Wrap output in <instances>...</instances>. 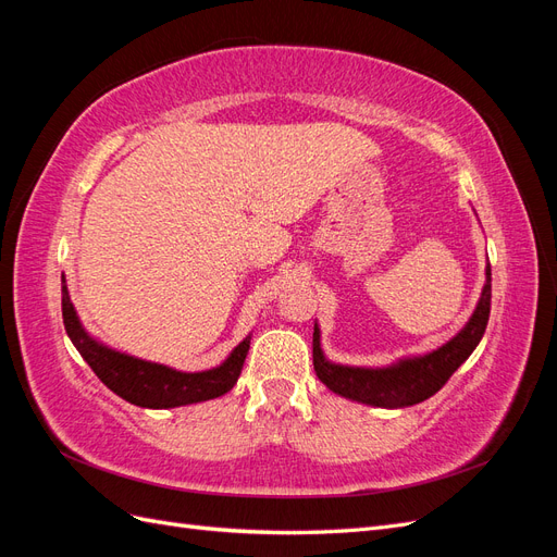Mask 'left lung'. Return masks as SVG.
Segmentation results:
<instances>
[{"label":"left lung","mask_w":557,"mask_h":557,"mask_svg":"<svg viewBox=\"0 0 557 557\" xmlns=\"http://www.w3.org/2000/svg\"><path fill=\"white\" fill-rule=\"evenodd\" d=\"M491 264L485 269V288L479 307L471 315L467 327L453 336L448 344L432 350L430 356L404 360L387 369H356L342 367L325 360L320 350V332L313 327V369L315 376L323 381L332 393L356 399L362 404L383 409L413 407L440 393L448 379L458 372V367L471 356L485 332L487 318H491Z\"/></svg>","instance_id":"1"}]
</instances>
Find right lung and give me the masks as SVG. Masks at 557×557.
<instances>
[{
	"instance_id": "1",
	"label": "right lung",
	"mask_w": 557,
	"mask_h": 557,
	"mask_svg": "<svg viewBox=\"0 0 557 557\" xmlns=\"http://www.w3.org/2000/svg\"><path fill=\"white\" fill-rule=\"evenodd\" d=\"M62 320L66 334H70V339L78 348L83 360L90 364L97 379L117 397L146 409L185 407V404H197L225 395L237 383L250 346V336H246L221 367L209 369V372L183 374L170 367L129 358L125 352H115L90 339L78 323L66 285H62Z\"/></svg>"
}]
</instances>
